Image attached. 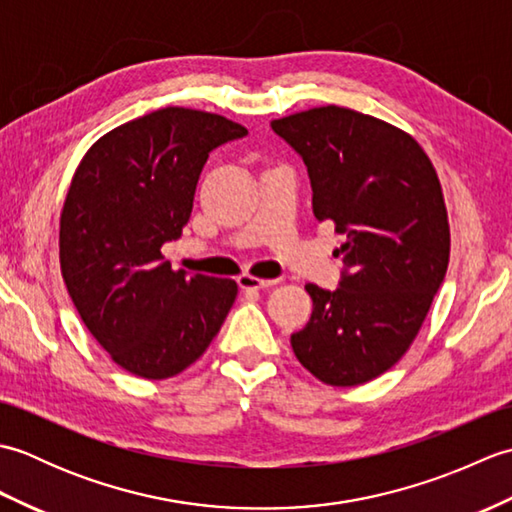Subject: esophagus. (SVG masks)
Returning <instances> with one entry per match:
<instances>
[{
    "instance_id": "esophagus-1",
    "label": "esophagus",
    "mask_w": 512,
    "mask_h": 512,
    "mask_svg": "<svg viewBox=\"0 0 512 512\" xmlns=\"http://www.w3.org/2000/svg\"><path fill=\"white\" fill-rule=\"evenodd\" d=\"M237 284H239V288H244V290H264V288L275 286L277 279H259V277H253V275H239Z\"/></svg>"
}]
</instances>
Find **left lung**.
<instances>
[{"instance_id":"obj_1","label":"left lung","mask_w":512,"mask_h":512,"mask_svg":"<svg viewBox=\"0 0 512 512\" xmlns=\"http://www.w3.org/2000/svg\"><path fill=\"white\" fill-rule=\"evenodd\" d=\"M270 127L308 169L314 217L347 237L336 250L339 288L306 286L314 310L290 345L325 385H363L409 350L447 275L436 169L411 136L347 107H314Z\"/></svg>"}]
</instances>
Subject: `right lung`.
<instances>
[{
    "mask_svg": "<svg viewBox=\"0 0 512 512\" xmlns=\"http://www.w3.org/2000/svg\"><path fill=\"white\" fill-rule=\"evenodd\" d=\"M248 132L184 107L140 116L96 140L61 213V275L83 323L112 361L160 380L198 361L237 297L233 279L171 270L209 154Z\"/></svg>",
    "mask_w": 512,
    "mask_h": 512,
    "instance_id": "obj_1",
    "label": "right lung"
}]
</instances>
